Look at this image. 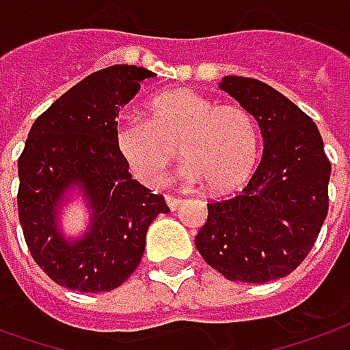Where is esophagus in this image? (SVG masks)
I'll list each match as a JSON object with an SVG mask.
<instances>
[{
  "mask_svg": "<svg viewBox=\"0 0 350 350\" xmlns=\"http://www.w3.org/2000/svg\"><path fill=\"white\" fill-rule=\"evenodd\" d=\"M182 203H184V199H182V197H174V195H166V205L170 206L172 211H174V208H178V206L182 205Z\"/></svg>",
  "mask_w": 350,
  "mask_h": 350,
  "instance_id": "obj_1",
  "label": "esophagus"
}]
</instances>
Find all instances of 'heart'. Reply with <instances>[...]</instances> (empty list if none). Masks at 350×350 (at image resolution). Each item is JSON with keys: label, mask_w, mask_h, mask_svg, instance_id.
Returning a JSON list of instances; mask_svg holds the SVG:
<instances>
[{"label": "heart", "mask_w": 350, "mask_h": 350, "mask_svg": "<svg viewBox=\"0 0 350 350\" xmlns=\"http://www.w3.org/2000/svg\"><path fill=\"white\" fill-rule=\"evenodd\" d=\"M258 126L245 107L216 105L193 90H174L147 103V120L116 126L115 145L134 174L151 187L166 182L176 147L187 163L189 184H206L213 193L241 185L258 159Z\"/></svg>", "instance_id": "obj_1"}]
</instances>
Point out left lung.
Instances as JSON below:
<instances>
[{"instance_id": "1", "label": "left lung", "mask_w": 350, "mask_h": 350, "mask_svg": "<svg viewBox=\"0 0 350 350\" xmlns=\"http://www.w3.org/2000/svg\"><path fill=\"white\" fill-rule=\"evenodd\" d=\"M220 90L255 116L265 153L243 191L211 201L195 247L232 282L266 284L291 274L327 216L332 165L312 118L255 78L224 76Z\"/></svg>"}]
</instances>
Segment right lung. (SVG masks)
I'll list each match as a JSON object with an SVG mask.
<instances>
[{"mask_svg": "<svg viewBox=\"0 0 350 350\" xmlns=\"http://www.w3.org/2000/svg\"><path fill=\"white\" fill-rule=\"evenodd\" d=\"M153 72L115 65L85 76L30 128L18 157V220L36 265L55 284L105 293L134 274L147 228L170 208L130 174L115 145L116 116ZM80 187L92 208L84 238L68 242L58 206Z\"/></svg>", "mask_w": 350, "mask_h": 350, "instance_id": "add662e5", "label": "right lung"}]
</instances>
